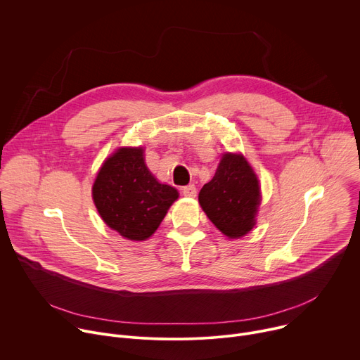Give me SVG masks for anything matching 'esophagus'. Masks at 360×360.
Masks as SVG:
<instances>
[{"instance_id":"obj_1","label":"esophagus","mask_w":360,"mask_h":360,"mask_svg":"<svg viewBox=\"0 0 360 360\" xmlns=\"http://www.w3.org/2000/svg\"><path fill=\"white\" fill-rule=\"evenodd\" d=\"M182 193L184 196H189V198H195L196 196V188L195 185H188L182 188Z\"/></svg>"}]
</instances>
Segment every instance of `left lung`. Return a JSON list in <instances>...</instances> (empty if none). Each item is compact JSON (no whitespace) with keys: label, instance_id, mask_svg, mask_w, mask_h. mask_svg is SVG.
I'll return each mask as SVG.
<instances>
[{"label":"left lung","instance_id":"left-lung-1","mask_svg":"<svg viewBox=\"0 0 360 360\" xmlns=\"http://www.w3.org/2000/svg\"><path fill=\"white\" fill-rule=\"evenodd\" d=\"M198 199L211 222L229 239H236L256 224L261 186L240 153L226 152L214 178L202 186Z\"/></svg>","mask_w":360,"mask_h":360}]
</instances>
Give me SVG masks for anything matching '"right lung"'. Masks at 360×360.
<instances>
[{
  "label": "right lung",
  "instance_id": "obj_1",
  "mask_svg": "<svg viewBox=\"0 0 360 360\" xmlns=\"http://www.w3.org/2000/svg\"><path fill=\"white\" fill-rule=\"evenodd\" d=\"M179 193L158 182L145 165L142 148H120L102 164L92 199L111 229L129 240H145L158 229Z\"/></svg>",
  "mask_w": 360,
  "mask_h": 360
}]
</instances>
